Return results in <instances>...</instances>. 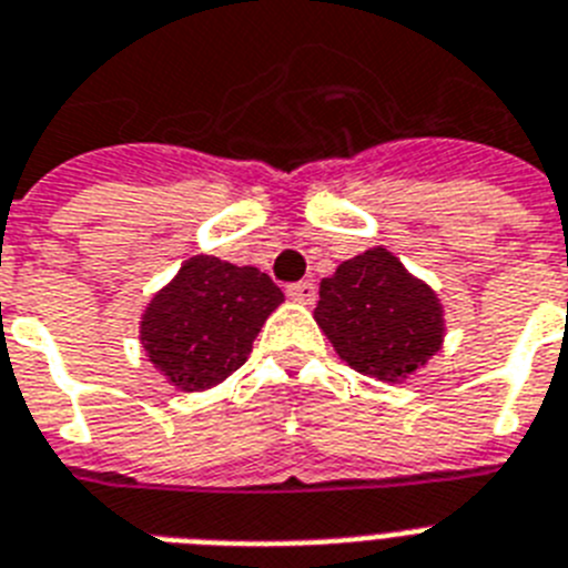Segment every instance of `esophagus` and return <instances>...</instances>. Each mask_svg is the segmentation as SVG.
Masks as SVG:
<instances>
[{"label": "esophagus", "instance_id": "1", "mask_svg": "<svg viewBox=\"0 0 568 568\" xmlns=\"http://www.w3.org/2000/svg\"><path fill=\"white\" fill-rule=\"evenodd\" d=\"M285 294L292 300H297V303H312L317 288H314V283H308V280H300V283L285 285Z\"/></svg>", "mask_w": 568, "mask_h": 568}]
</instances>
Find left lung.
<instances>
[{"instance_id":"8db88e82","label":"left lung","mask_w":568,"mask_h":568,"mask_svg":"<svg viewBox=\"0 0 568 568\" xmlns=\"http://www.w3.org/2000/svg\"><path fill=\"white\" fill-rule=\"evenodd\" d=\"M314 321L355 373L378 381L416 373L445 332L436 294L384 247L346 260L323 280Z\"/></svg>"}]
</instances>
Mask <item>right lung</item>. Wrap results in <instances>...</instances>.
Returning <instances> with one entry per match:
<instances>
[{
  "mask_svg": "<svg viewBox=\"0 0 568 568\" xmlns=\"http://www.w3.org/2000/svg\"><path fill=\"white\" fill-rule=\"evenodd\" d=\"M280 303L283 292L260 268L193 256L152 297L141 341L170 384L195 393L245 364L262 323Z\"/></svg>",
  "mask_w": 568,
  "mask_h": 568,
  "instance_id": "add662e5",
  "label": "right lung"
}]
</instances>
